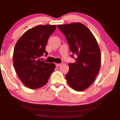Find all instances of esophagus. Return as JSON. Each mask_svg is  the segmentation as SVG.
<instances>
[{
    "label": "esophagus",
    "mask_w": 120,
    "mask_h": 120,
    "mask_svg": "<svg viewBox=\"0 0 120 120\" xmlns=\"http://www.w3.org/2000/svg\"><path fill=\"white\" fill-rule=\"evenodd\" d=\"M62 65V63H57V64H56V65L57 67H60V65Z\"/></svg>",
    "instance_id": "obj_1"
}]
</instances>
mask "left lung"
Segmentation results:
<instances>
[{
  "mask_svg": "<svg viewBox=\"0 0 120 120\" xmlns=\"http://www.w3.org/2000/svg\"><path fill=\"white\" fill-rule=\"evenodd\" d=\"M57 27L66 38L70 50L77 56L76 62L69 64L65 75L68 85L77 91H84L92 84L100 70L101 51L90 29L81 23L60 24Z\"/></svg>",
  "mask_w": 120,
  "mask_h": 120,
  "instance_id": "1",
  "label": "left lung"
}]
</instances>
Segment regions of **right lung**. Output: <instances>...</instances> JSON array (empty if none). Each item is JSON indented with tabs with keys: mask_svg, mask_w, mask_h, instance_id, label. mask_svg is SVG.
Instances as JSON below:
<instances>
[{
	"mask_svg": "<svg viewBox=\"0 0 120 120\" xmlns=\"http://www.w3.org/2000/svg\"><path fill=\"white\" fill-rule=\"evenodd\" d=\"M56 25H39L24 33L16 42L13 64L17 76L26 87L37 89L46 85L54 71L55 63H47L40 57L47 52L45 47Z\"/></svg>",
	"mask_w": 120,
	"mask_h": 120,
	"instance_id": "right-lung-1",
	"label": "right lung"
}]
</instances>
